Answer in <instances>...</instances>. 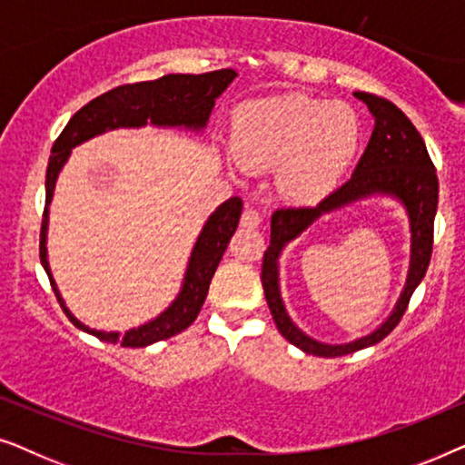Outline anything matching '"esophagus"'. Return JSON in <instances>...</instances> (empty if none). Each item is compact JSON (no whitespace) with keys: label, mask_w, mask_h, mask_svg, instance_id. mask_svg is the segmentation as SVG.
<instances>
[{"label":"esophagus","mask_w":465,"mask_h":465,"mask_svg":"<svg viewBox=\"0 0 465 465\" xmlns=\"http://www.w3.org/2000/svg\"><path fill=\"white\" fill-rule=\"evenodd\" d=\"M260 222H262V218H260V213L252 207H247L243 215H241V226L243 228H258Z\"/></svg>","instance_id":"1"}]
</instances>
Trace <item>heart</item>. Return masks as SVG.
I'll return each instance as SVG.
<instances>
[{
	"label": "heart",
	"instance_id": "b5f03b06",
	"mask_svg": "<svg viewBox=\"0 0 465 465\" xmlns=\"http://www.w3.org/2000/svg\"><path fill=\"white\" fill-rule=\"evenodd\" d=\"M360 145L355 114L341 104L283 94L252 101L234 116L231 152L243 169L279 167V188L296 203L326 196Z\"/></svg>",
	"mask_w": 465,
	"mask_h": 465
}]
</instances>
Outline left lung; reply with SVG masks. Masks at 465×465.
Here are the masks:
<instances>
[{
	"instance_id": "left-lung-1",
	"label": "left lung",
	"mask_w": 465,
	"mask_h": 465,
	"mask_svg": "<svg viewBox=\"0 0 465 465\" xmlns=\"http://www.w3.org/2000/svg\"><path fill=\"white\" fill-rule=\"evenodd\" d=\"M374 116V129L351 180L336 188L315 207H282L271 215V245L262 260V288L277 330L292 345L320 358H339L383 341L402 320L412 292L430 266L438 207V177L423 137L391 101L371 93H353ZM368 195H391L403 203L411 222V266L403 294L392 315L371 335L342 346H328L304 335L289 320L278 290V256L282 247L323 213Z\"/></svg>"
}]
</instances>
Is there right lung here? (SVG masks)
<instances>
[{
	"label": "right lung",
	"instance_id": "obj_1",
	"mask_svg": "<svg viewBox=\"0 0 465 465\" xmlns=\"http://www.w3.org/2000/svg\"><path fill=\"white\" fill-rule=\"evenodd\" d=\"M234 78H237L234 69H218V72L199 75L169 74L152 82H137V84L112 88V91L104 93L75 112L54 142L46 171V207H44L40 232V260L50 279V285H53L56 301L65 311L69 322L82 332L97 336L99 341L114 342V345L118 342L123 347H148L152 342L164 341L186 330L196 320L203 302H205L213 272L218 269L228 243H231V237L237 231L243 201L239 196H232L209 215L193 247V253H190L180 294L161 315H156L148 323H142V326L126 330L123 334L88 328L86 323L75 320L72 311L65 307V301L61 298L53 272H50L46 250L48 205L53 201L56 177L72 154V148L105 131L139 129L148 123L152 126H182V129L193 131L205 129L215 99L226 91Z\"/></svg>",
	"mask_w": 465,
	"mask_h": 465
}]
</instances>
